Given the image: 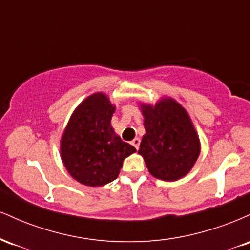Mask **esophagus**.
Masks as SVG:
<instances>
[{"label":"esophagus","mask_w":250,"mask_h":250,"mask_svg":"<svg viewBox=\"0 0 250 250\" xmlns=\"http://www.w3.org/2000/svg\"><path fill=\"white\" fill-rule=\"evenodd\" d=\"M140 142H141V141H140L139 137H135L133 141H131V145H133L136 149H139L140 148Z\"/></svg>","instance_id":"obj_1"}]
</instances>
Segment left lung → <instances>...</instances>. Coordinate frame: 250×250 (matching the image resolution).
I'll use <instances>...</instances> for the list:
<instances>
[{
    "mask_svg": "<svg viewBox=\"0 0 250 250\" xmlns=\"http://www.w3.org/2000/svg\"><path fill=\"white\" fill-rule=\"evenodd\" d=\"M145 117L139 154L149 173L163 181H176L191 170L200 155V139L186 109L170 97L155 105L141 104Z\"/></svg>",
    "mask_w": 250,
    "mask_h": 250,
    "instance_id": "8db88e82",
    "label": "left lung"
}]
</instances>
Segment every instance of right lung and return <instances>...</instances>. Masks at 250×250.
Masks as SVG:
<instances>
[{"mask_svg": "<svg viewBox=\"0 0 250 250\" xmlns=\"http://www.w3.org/2000/svg\"><path fill=\"white\" fill-rule=\"evenodd\" d=\"M115 105L103 93L80 103L63 131L61 159L77 182L100 187L117 179L123 160L136 151L111 127Z\"/></svg>", "mask_w": 250, "mask_h": 250, "instance_id": "right-lung-1", "label": "right lung"}]
</instances>
